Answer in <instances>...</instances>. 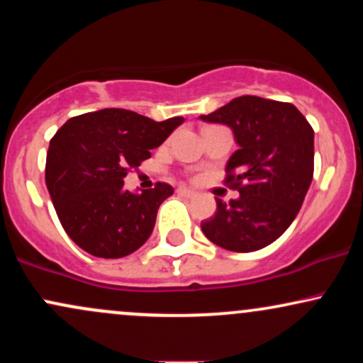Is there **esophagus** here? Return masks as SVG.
Masks as SVG:
<instances>
[{
	"label": "esophagus",
	"mask_w": 363,
	"mask_h": 363,
	"mask_svg": "<svg viewBox=\"0 0 363 363\" xmlns=\"http://www.w3.org/2000/svg\"><path fill=\"white\" fill-rule=\"evenodd\" d=\"M177 193L181 196H186V198H194V196H196V191L187 189V187H179Z\"/></svg>",
	"instance_id": "esophagus-1"
}]
</instances>
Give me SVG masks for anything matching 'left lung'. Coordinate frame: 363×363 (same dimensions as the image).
Segmentation results:
<instances>
[{
  "label": "left lung",
  "instance_id": "1",
  "mask_svg": "<svg viewBox=\"0 0 363 363\" xmlns=\"http://www.w3.org/2000/svg\"><path fill=\"white\" fill-rule=\"evenodd\" d=\"M225 124L237 148L227 162V179L240 193L201 223L211 242L234 252H252L280 237L301 210L314 174V131L295 106L242 95L208 116Z\"/></svg>",
  "mask_w": 363,
  "mask_h": 363
}]
</instances>
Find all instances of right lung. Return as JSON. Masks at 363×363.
<instances>
[{
	"label": "right lung",
	"instance_id": "obj_1",
	"mask_svg": "<svg viewBox=\"0 0 363 363\" xmlns=\"http://www.w3.org/2000/svg\"><path fill=\"white\" fill-rule=\"evenodd\" d=\"M182 123L184 118L157 123L126 109H102L57 129L48 150L45 184L62 228L78 247L118 259L147 242L158 208L174 189L158 182L129 193L124 177Z\"/></svg>",
	"mask_w": 363,
	"mask_h": 363
}]
</instances>
